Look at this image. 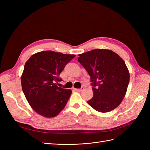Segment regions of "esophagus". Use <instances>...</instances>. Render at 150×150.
<instances>
[{"label":"esophagus","instance_id":"esophagus-1","mask_svg":"<svg viewBox=\"0 0 150 150\" xmlns=\"http://www.w3.org/2000/svg\"><path fill=\"white\" fill-rule=\"evenodd\" d=\"M83 89H84V87H83H83L81 88V89H75V90L76 91H78V92H81Z\"/></svg>","mask_w":150,"mask_h":150}]
</instances>
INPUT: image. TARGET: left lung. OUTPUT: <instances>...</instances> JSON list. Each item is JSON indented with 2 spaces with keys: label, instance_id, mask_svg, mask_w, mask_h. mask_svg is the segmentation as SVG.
I'll use <instances>...</instances> for the list:
<instances>
[{
  "label": "left lung",
  "instance_id": "left-lung-1",
  "mask_svg": "<svg viewBox=\"0 0 150 150\" xmlns=\"http://www.w3.org/2000/svg\"><path fill=\"white\" fill-rule=\"evenodd\" d=\"M78 56L93 86L94 95L87 101L89 105L101 112L115 110L125 98L129 82L125 61L108 49H94Z\"/></svg>",
  "mask_w": 150,
  "mask_h": 150
}]
</instances>
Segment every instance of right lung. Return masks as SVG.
Returning <instances> with one entry per match:
<instances>
[{"instance_id":"right-lung-1","label":"right lung","mask_w":150,"mask_h":150,"mask_svg":"<svg viewBox=\"0 0 150 150\" xmlns=\"http://www.w3.org/2000/svg\"><path fill=\"white\" fill-rule=\"evenodd\" d=\"M74 54L51 51L33 54L25 62L21 76L23 93L32 108L40 115L52 117L59 113L69 100L71 89L58 87L61 72Z\"/></svg>"}]
</instances>
